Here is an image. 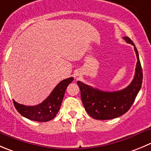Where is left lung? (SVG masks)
<instances>
[{"instance_id":"8db88e82","label":"left lung","mask_w":151,"mask_h":151,"mask_svg":"<svg viewBox=\"0 0 151 151\" xmlns=\"http://www.w3.org/2000/svg\"><path fill=\"white\" fill-rule=\"evenodd\" d=\"M124 40L134 46L137 63L135 75L131 84L117 91H103L77 81L81 93V99L86 112L95 119H111L119 117L127 112L134 103L142 83V69L135 45L128 37Z\"/></svg>"}]
</instances>
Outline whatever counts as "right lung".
<instances>
[{
	"label": "right lung",
	"instance_id": "right-lung-1",
	"mask_svg": "<svg viewBox=\"0 0 151 151\" xmlns=\"http://www.w3.org/2000/svg\"><path fill=\"white\" fill-rule=\"evenodd\" d=\"M74 80L69 77L62 80L54 88L49 96L40 104L35 106H26L13 100L17 111L24 117L30 120L44 122L53 119L60 108L61 103L67 87Z\"/></svg>",
	"mask_w": 151,
	"mask_h": 151
}]
</instances>
